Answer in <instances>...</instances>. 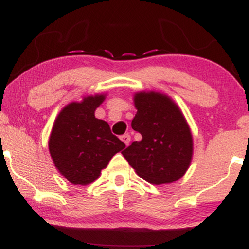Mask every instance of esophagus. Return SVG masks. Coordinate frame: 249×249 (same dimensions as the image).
I'll return each mask as SVG.
<instances>
[{
  "instance_id": "obj_1",
  "label": "esophagus",
  "mask_w": 249,
  "mask_h": 249,
  "mask_svg": "<svg viewBox=\"0 0 249 249\" xmlns=\"http://www.w3.org/2000/svg\"><path fill=\"white\" fill-rule=\"evenodd\" d=\"M122 138V141L124 142V144L125 145H128L130 144V142H131V136L128 133H125V134H123V136L121 137Z\"/></svg>"
}]
</instances>
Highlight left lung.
<instances>
[{
	"instance_id": "8db88e82",
	"label": "left lung",
	"mask_w": 249,
	"mask_h": 249,
	"mask_svg": "<svg viewBox=\"0 0 249 249\" xmlns=\"http://www.w3.org/2000/svg\"><path fill=\"white\" fill-rule=\"evenodd\" d=\"M136 117L131 126L142 134L123 156L138 176L152 184H167L184 176L192 159L193 142L179 107L167 96L141 92L134 96Z\"/></svg>"
}]
</instances>
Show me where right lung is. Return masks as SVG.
Wrapping results in <instances>:
<instances>
[{
	"instance_id": "add662e5",
	"label": "right lung",
	"mask_w": 249,
	"mask_h": 249,
	"mask_svg": "<svg viewBox=\"0 0 249 249\" xmlns=\"http://www.w3.org/2000/svg\"><path fill=\"white\" fill-rule=\"evenodd\" d=\"M104 96H90L61 111L51 131L49 151L58 171L73 185L98 178L113 156L125 147L110 125L97 119L95 110Z\"/></svg>"
}]
</instances>
